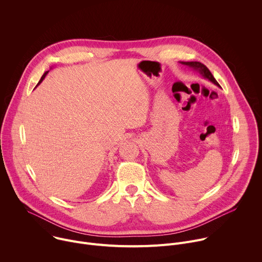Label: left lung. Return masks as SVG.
<instances>
[{"mask_svg":"<svg viewBox=\"0 0 262 262\" xmlns=\"http://www.w3.org/2000/svg\"><path fill=\"white\" fill-rule=\"evenodd\" d=\"M180 63L183 64V65H185V66H189V67L193 68V69L196 70V71H198L204 79H207L208 81L212 82L214 85H216V86L220 87V85L217 84V82H216L215 79L213 78L211 72L209 71V69H208L204 64H202V63H200V62H197V61H195V62H194V61H192V62H180Z\"/></svg>","mask_w":262,"mask_h":262,"instance_id":"left-lung-1","label":"left lung"}]
</instances>
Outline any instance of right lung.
<instances>
[{
	"label": "right lung",
	"mask_w": 262,
	"mask_h": 262,
	"mask_svg": "<svg viewBox=\"0 0 262 262\" xmlns=\"http://www.w3.org/2000/svg\"><path fill=\"white\" fill-rule=\"evenodd\" d=\"M48 72H49V71H46V72H45V73H43V76H42V77H41V79H40V81H39V82H38V84H37V85H39V84H40V83H41V82H42V81H43V79H45V78H46V76H47V74H48Z\"/></svg>",
	"instance_id": "right-lung-1"
}]
</instances>
